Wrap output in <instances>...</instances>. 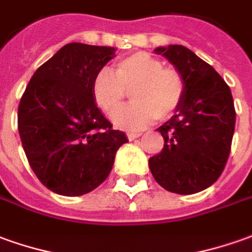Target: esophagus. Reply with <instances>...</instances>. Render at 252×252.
Returning <instances> with one entry per match:
<instances>
[{
	"label": "esophagus",
	"instance_id": "34e87169",
	"mask_svg": "<svg viewBox=\"0 0 252 252\" xmlns=\"http://www.w3.org/2000/svg\"><path fill=\"white\" fill-rule=\"evenodd\" d=\"M140 136H141L140 131H130V133H127V138H129V140H136V138H138Z\"/></svg>",
	"mask_w": 252,
	"mask_h": 252
}]
</instances>
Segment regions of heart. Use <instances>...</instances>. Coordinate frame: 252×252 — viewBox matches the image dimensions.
<instances>
[{
	"label": "heart",
	"mask_w": 252,
	"mask_h": 252,
	"mask_svg": "<svg viewBox=\"0 0 252 252\" xmlns=\"http://www.w3.org/2000/svg\"><path fill=\"white\" fill-rule=\"evenodd\" d=\"M187 83L178 70L163 67L155 56L138 52L115 65V75L100 70L93 79L92 92L96 104L108 116L122 108L126 92H132L133 104L118 113L114 122L123 129H143L156 118L167 119L180 108Z\"/></svg>",
	"instance_id": "1"
}]
</instances>
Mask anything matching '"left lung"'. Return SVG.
Segmentation results:
<instances>
[{
  "label": "left lung",
  "mask_w": 252,
  "mask_h": 252,
  "mask_svg": "<svg viewBox=\"0 0 252 252\" xmlns=\"http://www.w3.org/2000/svg\"><path fill=\"white\" fill-rule=\"evenodd\" d=\"M187 83L180 108L158 127L164 138L160 154L149 158L156 182L169 192L192 195L218 180L228 160L236 112L229 86L210 64L182 45L159 46Z\"/></svg>",
  "instance_id": "1"
}]
</instances>
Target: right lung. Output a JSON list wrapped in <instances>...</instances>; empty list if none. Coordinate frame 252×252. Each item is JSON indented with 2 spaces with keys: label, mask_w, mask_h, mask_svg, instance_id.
<instances>
[{
  "label": "right lung",
  "mask_w": 252,
  "mask_h": 252,
  "mask_svg": "<svg viewBox=\"0 0 252 252\" xmlns=\"http://www.w3.org/2000/svg\"><path fill=\"white\" fill-rule=\"evenodd\" d=\"M115 48L72 42L31 76L17 111L23 149L38 180L52 192L82 196L112 170L123 131L97 107L92 85Z\"/></svg>",
  "instance_id": "right-lung-1"
}]
</instances>
